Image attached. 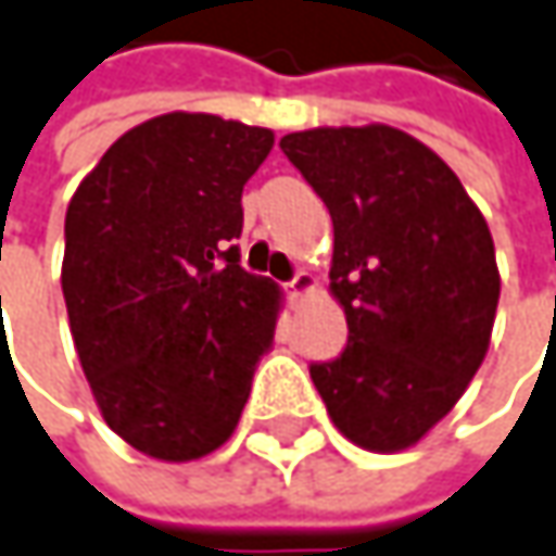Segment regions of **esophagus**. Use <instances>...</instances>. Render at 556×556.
<instances>
[{
    "mask_svg": "<svg viewBox=\"0 0 556 556\" xmlns=\"http://www.w3.org/2000/svg\"><path fill=\"white\" fill-rule=\"evenodd\" d=\"M286 289H289V295H292V299H305V295H312V292H315V277L302 270V274H295V277H292V282H289Z\"/></svg>",
    "mask_w": 556,
    "mask_h": 556,
    "instance_id": "obj_1",
    "label": "esophagus"
}]
</instances>
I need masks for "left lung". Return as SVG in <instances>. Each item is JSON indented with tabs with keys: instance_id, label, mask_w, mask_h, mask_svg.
Listing matches in <instances>:
<instances>
[{
	"instance_id": "obj_1",
	"label": "left lung",
	"mask_w": 556,
	"mask_h": 556,
	"mask_svg": "<svg viewBox=\"0 0 556 556\" xmlns=\"http://www.w3.org/2000/svg\"><path fill=\"white\" fill-rule=\"evenodd\" d=\"M333 223L330 295L350 340L312 381L353 445L404 452L465 394L500 302L486 219L458 175L384 124L279 139Z\"/></svg>"
}]
</instances>
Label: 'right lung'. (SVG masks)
Wrapping results in <instances>:
<instances>
[{"mask_svg":"<svg viewBox=\"0 0 556 556\" xmlns=\"http://www.w3.org/2000/svg\"><path fill=\"white\" fill-rule=\"evenodd\" d=\"M274 132L216 114L127 129L66 210L63 299L104 424L159 462L235 432L274 346L279 286L238 261L241 190Z\"/></svg>","mask_w":556,"mask_h":556,"instance_id":"obj_1","label":"right lung"}]
</instances>
